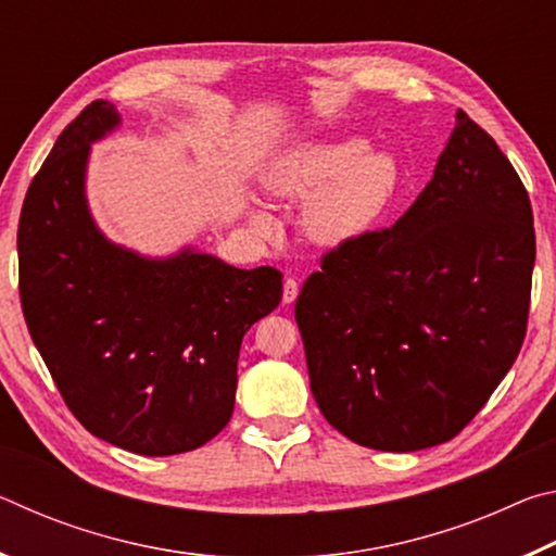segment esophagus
I'll use <instances>...</instances> for the list:
<instances>
[{
  "instance_id": "34e87169",
  "label": "esophagus",
  "mask_w": 556,
  "mask_h": 556,
  "mask_svg": "<svg viewBox=\"0 0 556 556\" xmlns=\"http://www.w3.org/2000/svg\"><path fill=\"white\" fill-rule=\"evenodd\" d=\"M296 296H299L296 279H294V277H287V279H285V291H281V304H287V306L294 304Z\"/></svg>"
}]
</instances>
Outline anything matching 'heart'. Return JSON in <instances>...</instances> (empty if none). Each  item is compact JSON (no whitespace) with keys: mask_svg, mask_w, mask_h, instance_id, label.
Segmentation results:
<instances>
[{"mask_svg":"<svg viewBox=\"0 0 556 556\" xmlns=\"http://www.w3.org/2000/svg\"><path fill=\"white\" fill-rule=\"evenodd\" d=\"M269 199L296 203L301 228L321 248L345 244L370 232L400 188V164L390 152L370 149L363 137L306 139L269 156L260 172ZM250 225L262 235L275 230L265 205L248 208Z\"/></svg>","mask_w":556,"mask_h":556,"instance_id":"b5f03b06","label":"heart"}]
</instances>
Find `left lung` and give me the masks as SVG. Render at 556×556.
<instances>
[{"instance_id":"left-lung-1","label":"left lung","mask_w":556,"mask_h":556,"mask_svg":"<svg viewBox=\"0 0 556 556\" xmlns=\"http://www.w3.org/2000/svg\"><path fill=\"white\" fill-rule=\"evenodd\" d=\"M532 267L520 176L458 110L409 211L328 252L301 287L296 324L328 425L397 454L454 439L520 353Z\"/></svg>"}]
</instances>
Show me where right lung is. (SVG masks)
Returning a JSON list of instances; mask_svg holds the SVG:
<instances>
[{"instance_id":"1","label":"right lung","mask_w":556,"mask_h":556,"mask_svg":"<svg viewBox=\"0 0 556 556\" xmlns=\"http://www.w3.org/2000/svg\"><path fill=\"white\" fill-rule=\"evenodd\" d=\"M122 125L96 100L55 139L18 218V294L55 388L92 437L174 456L228 425L250 326L275 312V267L238 269L186 244L147 257L92 218L90 149Z\"/></svg>"}]
</instances>
